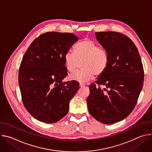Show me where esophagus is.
Listing matches in <instances>:
<instances>
[{
  "instance_id": "esophagus-1",
  "label": "esophagus",
  "mask_w": 152,
  "mask_h": 152,
  "mask_svg": "<svg viewBox=\"0 0 152 152\" xmlns=\"http://www.w3.org/2000/svg\"><path fill=\"white\" fill-rule=\"evenodd\" d=\"M85 85V84L83 83H79V86H80V87H83V86H84Z\"/></svg>"
}]
</instances>
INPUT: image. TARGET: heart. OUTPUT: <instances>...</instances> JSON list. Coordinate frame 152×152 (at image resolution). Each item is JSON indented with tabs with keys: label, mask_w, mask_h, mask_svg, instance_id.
Wrapping results in <instances>:
<instances>
[{
	"label": "heart",
	"mask_w": 152,
	"mask_h": 152,
	"mask_svg": "<svg viewBox=\"0 0 152 152\" xmlns=\"http://www.w3.org/2000/svg\"><path fill=\"white\" fill-rule=\"evenodd\" d=\"M64 64L67 71L74 72L82 62V70L69 76L70 80L87 82L95 77L102 76L109 65L110 58L107 51L94 41L85 38L74 49V53L68 52L64 55Z\"/></svg>",
	"instance_id": "b5f03b06"
}]
</instances>
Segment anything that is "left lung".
Returning a JSON list of instances; mask_svg holds the SVG:
<instances>
[{
  "instance_id": "left-lung-1",
  "label": "left lung",
  "mask_w": 152,
  "mask_h": 152,
  "mask_svg": "<svg viewBox=\"0 0 152 152\" xmlns=\"http://www.w3.org/2000/svg\"><path fill=\"white\" fill-rule=\"evenodd\" d=\"M95 34L110 62L104 74L89 86L86 102L96 120L114 124L126 118L136 106L143 86V66L136 46L126 35L113 31Z\"/></svg>"
}]
</instances>
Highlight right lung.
Here are the masks:
<instances>
[{"mask_svg":"<svg viewBox=\"0 0 152 152\" xmlns=\"http://www.w3.org/2000/svg\"><path fill=\"white\" fill-rule=\"evenodd\" d=\"M77 40L72 33H44L33 41L21 60L18 84L22 102L40 121L56 123L68 113L79 83L62 82L67 76L64 57Z\"/></svg>","mask_w":152,"mask_h":152,"instance_id":"1","label":"right lung"}]
</instances>
